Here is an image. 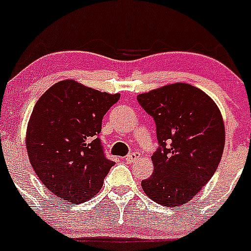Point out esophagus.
<instances>
[{
    "instance_id": "34e87169",
    "label": "esophagus",
    "mask_w": 251,
    "mask_h": 251,
    "mask_svg": "<svg viewBox=\"0 0 251 251\" xmlns=\"http://www.w3.org/2000/svg\"><path fill=\"white\" fill-rule=\"evenodd\" d=\"M140 156H141V154L138 153V151H132V153L128 154V155L126 156L125 161H127L128 164H131V163H133V161H135V160H137V159L140 158Z\"/></svg>"
}]
</instances>
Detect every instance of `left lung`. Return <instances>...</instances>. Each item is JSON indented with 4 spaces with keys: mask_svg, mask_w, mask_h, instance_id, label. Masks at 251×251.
<instances>
[{
    "mask_svg": "<svg viewBox=\"0 0 251 251\" xmlns=\"http://www.w3.org/2000/svg\"><path fill=\"white\" fill-rule=\"evenodd\" d=\"M138 103L153 118L158 149L154 171L142 181L144 193L164 206L191 201L217 170L225 125L214 100L189 83H173L142 93Z\"/></svg>",
    "mask_w": 251,
    "mask_h": 251,
    "instance_id": "8db88e82",
    "label": "left lung"
}]
</instances>
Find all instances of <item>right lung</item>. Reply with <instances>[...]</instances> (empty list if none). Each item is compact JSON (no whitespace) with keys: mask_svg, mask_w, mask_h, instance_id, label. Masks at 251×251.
Returning <instances> with one entry per match:
<instances>
[{"mask_svg":"<svg viewBox=\"0 0 251 251\" xmlns=\"http://www.w3.org/2000/svg\"><path fill=\"white\" fill-rule=\"evenodd\" d=\"M120 95L59 81L35 104L26 132L32 169L60 199L78 204L102 188L114 161L100 142L102 120Z\"/></svg>","mask_w":251,"mask_h":251,"instance_id":"obj_1","label":"right lung"}]
</instances>
